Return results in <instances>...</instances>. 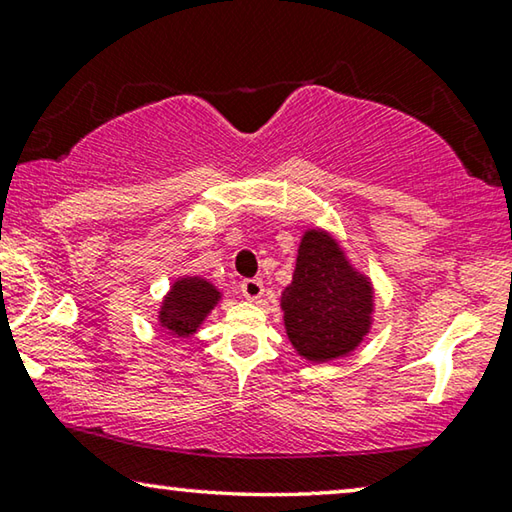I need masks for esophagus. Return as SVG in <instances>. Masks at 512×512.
Listing matches in <instances>:
<instances>
[{
	"instance_id": "obj_1",
	"label": "esophagus",
	"mask_w": 512,
	"mask_h": 512,
	"mask_svg": "<svg viewBox=\"0 0 512 512\" xmlns=\"http://www.w3.org/2000/svg\"><path fill=\"white\" fill-rule=\"evenodd\" d=\"M241 293H244L246 300L255 302L264 296V282L257 280V277H253V280H244L241 282Z\"/></svg>"
}]
</instances>
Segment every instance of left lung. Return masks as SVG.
<instances>
[{
    "label": "left lung",
    "mask_w": 512,
    "mask_h": 512,
    "mask_svg": "<svg viewBox=\"0 0 512 512\" xmlns=\"http://www.w3.org/2000/svg\"><path fill=\"white\" fill-rule=\"evenodd\" d=\"M280 307L293 350L311 363H327L348 357L368 336L375 287L332 232L307 228Z\"/></svg>",
    "instance_id": "8db88e82"
}]
</instances>
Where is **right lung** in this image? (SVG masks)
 <instances>
[{
	"mask_svg": "<svg viewBox=\"0 0 512 512\" xmlns=\"http://www.w3.org/2000/svg\"><path fill=\"white\" fill-rule=\"evenodd\" d=\"M221 298L223 291L205 277L180 275L171 282L167 296L160 302L158 323L176 339H189L201 329Z\"/></svg>",
	"mask_w": 512,
	"mask_h": 512,
	"instance_id": "1",
	"label": "right lung"
}]
</instances>
